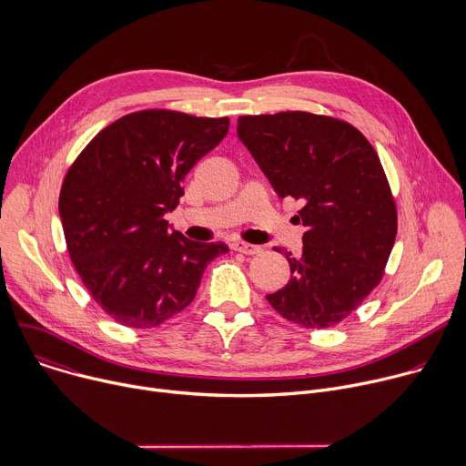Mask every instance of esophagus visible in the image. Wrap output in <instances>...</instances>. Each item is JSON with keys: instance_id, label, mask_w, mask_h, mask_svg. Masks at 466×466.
I'll list each match as a JSON object with an SVG mask.
<instances>
[{"instance_id": "obj_1", "label": "esophagus", "mask_w": 466, "mask_h": 466, "mask_svg": "<svg viewBox=\"0 0 466 466\" xmlns=\"http://www.w3.org/2000/svg\"><path fill=\"white\" fill-rule=\"evenodd\" d=\"M232 248H234L236 252H241V254H247V256H252V254H259V252H261V247L250 245V243H243V241L234 243Z\"/></svg>"}]
</instances>
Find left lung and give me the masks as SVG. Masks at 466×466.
<instances>
[{
	"instance_id": "1",
	"label": "left lung",
	"mask_w": 466,
	"mask_h": 466,
	"mask_svg": "<svg viewBox=\"0 0 466 466\" xmlns=\"http://www.w3.org/2000/svg\"><path fill=\"white\" fill-rule=\"evenodd\" d=\"M238 137L306 227L302 254L284 252L291 280L268 302L308 329L339 324L380 284L396 239L378 153L354 125L300 110L239 116Z\"/></svg>"
}]
</instances>
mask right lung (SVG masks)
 Returning a JSON list of instances; mask_svg holds the SVG:
<instances>
[{"mask_svg": "<svg viewBox=\"0 0 466 466\" xmlns=\"http://www.w3.org/2000/svg\"><path fill=\"white\" fill-rule=\"evenodd\" d=\"M228 117L149 108L96 135L58 195L66 248L90 297L127 328H155L191 304L207 265L228 247L171 232L164 214L189 169L228 132Z\"/></svg>", "mask_w": 466, "mask_h": 466, "instance_id": "add662e5", "label": "right lung"}]
</instances>
